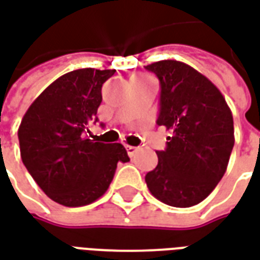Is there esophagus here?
I'll return each mask as SVG.
<instances>
[{
    "label": "esophagus",
    "instance_id": "34e87169",
    "mask_svg": "<svg viewBox=\"0 0 260 260\" xmlns=\"http://www.w3.org/2000/svg\"><path fill=\"white\" fill-rule=\"evenodd\" d=\"M136 152H138V147H135V146H126V153H128V156H129V157H134Z\"/></svg>",
    "mask_w": 260,
    "mask_h": 260
}]
</instances>
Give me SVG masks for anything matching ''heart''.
Listing matches in <instances>:
<instances>
[{"label": "heart", "mask_w": 260, "mask_h": 260, "mask_svg": "<svg viewBox=\"0 0 260 260\" xmlns=\"http://www.w3.org/2000/svg\"><path fill=\"white\" fill-rule=\"evenodd\" d=\"M136 76H143V75H136Z\"/></svg>", "instance_id": "1"}]
</instances>
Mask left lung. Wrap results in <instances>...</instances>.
Returning <instances> with one entry per match:
<instances>
[{
	"mask_svg": "<svg viewBox=\"0 0 260 260\" xmlns=\"http://www.w3.org/2000/svg\"><path fill=\"white\" fill-rule=\"evenodd\" d=\"M160 80L157 125L170 132L156 169L145 177L156 199L191 207L210 195L227 170L234 121L225 99L189 65L164 59L145 67Z\"/></svg>",
	"mask_w": 260,
	"mask_h": 260,
	"instance_id": "left-lung-1",
	"label": "left lung"
}]
</instances>
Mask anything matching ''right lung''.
<instances>
[{"label":"right lung","mask_w":260,"mask_h":260,"mask_svg":"<svg viewBox=\"0 0 260 260\" xmlns=\"http://www.w3.org/2000/svg\"><path fill=\"white\" fill-rule=\"evenodd\" d=\"M115 69L83 68L59 76L22 118L20 157L43 192L62 206L89 205L106 193L117 163L129 161L121 143L87 138L97 121L103 83Z\"/></svg>","instance_id":"add662e5"}]
</instances>
